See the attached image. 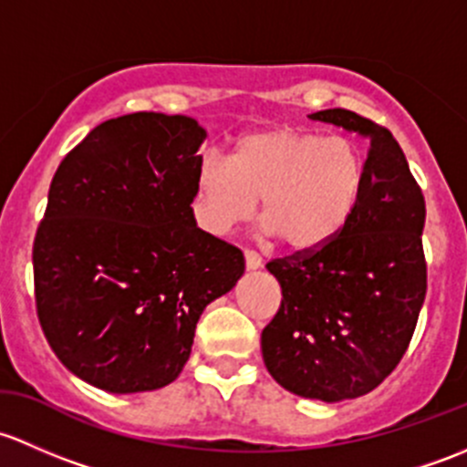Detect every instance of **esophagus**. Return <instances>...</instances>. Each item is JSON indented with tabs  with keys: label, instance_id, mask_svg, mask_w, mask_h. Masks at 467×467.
Returning a JSON list of instances; mask_svg holds the SVG:
<instances>
[{
	"label": "esophagus",
	"instance_id": "obj_1",
	"mask_svg": "<svg viewBox=\"0 0 467 467\" xmlns=\"http://www.w3.org/2000/svg\"><path fill=\"white\" fill-rule=\"evenodd\" d=\"M244 265H247V269H261L263 258L256 252H252V249H244Z\"/></svg>",
	"mask_w": 467,
	"mask_h": 467
}]
</instances>
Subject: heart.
<instances>
[{"label":"heart","instance_id":"b5f03b06","mask_svg":"<svg viewBox=\"0 0 467 467\" xmlns=\"http://www.w3.org/2000/svg\"><path fill=\"white\" fill-rule=\"evenodd\" d=\"M367 184V160L346 137L274 126L243 134L229 161L206 157L198 171L204 220L224 234L263 200L269 235L292 252H315L350 223Z\"/></svg>","mask_w":467,"mask_h":467}]
</instances>
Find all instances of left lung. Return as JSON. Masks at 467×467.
<instances>
[{
	"instance_id": "1",
	"label": "left lung",
	"mask_w": 467,
	"mask_h": 467,
	"mask_svg": "<svg viewBox=\"0 0 467 467\" xmlns=\"http://www.w3.org/2000/svg\"><path fill=\"white\" fill-rule=\"evenodd\" d=\"M310 119L368 139L367 184L337 238L267 263L283 299L261 348L283 389L341 402L373 391L410 346L427 290L425 198L387 128L341 108Z\"/></svg>"
}]
</instances>
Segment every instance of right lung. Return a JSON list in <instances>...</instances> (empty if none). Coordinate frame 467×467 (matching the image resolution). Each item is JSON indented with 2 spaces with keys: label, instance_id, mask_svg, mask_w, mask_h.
<instances>
[{
  "label": "right lung",
  "instance_id": "obj_1",
  "mask_svg": "<svg viewBox=\"0 0 467 467\" xmlns=\"http://www.w3.org/2000/svg\"><path fill=\"white\" fill-rule=\"evenodd\" d=\"M204 139L191 117L126 114L57 166L33 244L37 319L91 387L171 384L204 307L244 274L243 252L198 229L191 209Z\"/></svg>",
  "mask_w": 467,
  "mask_h": 467
}]
</instances>
